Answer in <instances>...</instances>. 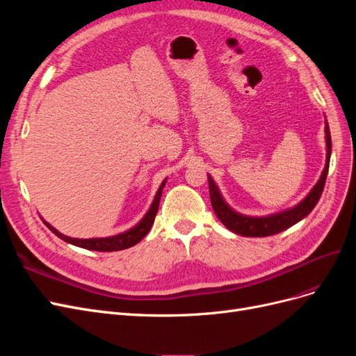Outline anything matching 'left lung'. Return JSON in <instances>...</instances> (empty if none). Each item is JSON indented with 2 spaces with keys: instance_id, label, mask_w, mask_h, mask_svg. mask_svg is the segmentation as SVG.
Wrapping results in <instances>:
<instances>
[{
  "instance_id": "obj_1",
  "label": "left lung",
  "mask_w": 356,
  "mask_h": 356,
  "mask_svg": "<svg viewBox=\"0 0 356 356\" xmlns=\"http://www.w3.org/2000/svg\"><path fill=\"white\" fill-rule=\"evenodd\" d=\"M325 144H327V160H325V168L322 170L319 181L315 184V187L310 190L309 195L301 200L296 207L289 208L286 211L277 212L267 215V217H250V215H242L232 209L227 202L224 200L221 196V191L218 186L215 184L211 175H208L209 182V197L215 215H217L218 220L227 227L230 232L246 236V238H264V236H272L276 233H281L291 225L297 224L307 215L314 211L316 203L324 191L325 179L328 175V168H330V157H331V135H330V127L325 120Z\"/></svg>"
}]
</instances>
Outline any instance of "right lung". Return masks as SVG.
<instances>
[{"label":"right lung","instance_id":"1","mask_svg":"<svg viewBox=\"0 0 356 356\" xmlns=\"http://www.w3.org/2000/svg\"><path fill=\"white\" fill-rule=\"evenodd\" d=\"M165 184H166V179H163V182L160 184V187L156 193V196H154V200L152 203V207H149V209L147 211V213L144 215V218L141 221H139L136 225H134L132 229H129L123 233L114 234V236H108V238H92V239L70 238V236L59 233L47 221H44V224L62 241H65L67 243H71V245H75V246L84 248V250L101 251V252L122 251V250H126V248H131V246L136 245L139 241H143L145 238V234L149 232V229H152V225H153L154 218L157 215V211H159V203H160V197H161V193H163Z\"/></svg>","mask_w":356,"mask_h":356}]
</instances>
